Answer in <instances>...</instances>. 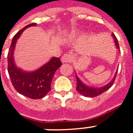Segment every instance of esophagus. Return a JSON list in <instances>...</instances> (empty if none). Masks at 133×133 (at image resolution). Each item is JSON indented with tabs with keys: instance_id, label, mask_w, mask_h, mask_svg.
Segmentation results:
<instances>
[{
	"instance_id": "34e87169",
	"label": "esophagus",
	"mask_w": 133,
	"mask_h": 133,
	"mask_svg": "<svg viewBox=\"0 0 133 133\" xmlns=\"http://www.w3.org/2000/svg\"><path fill=\"white\" fill-rule=\"evenodd\" d=\"M73 58H74V55L72 53H65L61 57V62L63 63H69L72 61Z\"/></svg>"
}]
</instances>
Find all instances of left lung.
Listing matches in <instances>:
<instances>
[{
	"label": "left lung",
	"mask_w": 133,
	"mask_h": 133,
	"mask_svg": "<svg viewBox=\"0 0 133 133\" xmlns=\"http://www.w3.org/2000/svg\"><path fill=\"white\" fill-rule=\"evenodd\" d=\"M112 35H113V38H114V41H115V45H116V47L117 48L119 49V44H118V42H117V37H115V35L112 33ZM117 74V71L115 73V76L113 77V78L112 79V81L110 82L109 83L107 84V85L104 86L102 87H100V88H94V87H88L87 85H85V84H83V83H82L81 81V80L77 77V76L76 75V81H77V86H76V90L78 93H80L81 94L84 96L86 97H96L98 96L99 95L102 94V93H104V91H106L107 90L109 89L111 87L112 85H113L114 82H115V79L116 78Z\"/></svg>",
	"instance_id": "8db88e82"
}]
</instances>
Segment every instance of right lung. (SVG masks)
Instances as JSON below:
<instances>
[{"label":"right lung","mask_w":133,"mask_h":133,"mask_svg":"<svg viewBox=\"0 0 133 133\" xmlns=\"http://www.w3.org/2000/svg\"><path fill=\"white\" fill-rule=\"evenodd\" d=\"M35 23H31L26 26L14 35L7 55V70L11 83L16 91L29 98L40 99L51 90L50 85L54 74L62 65L60 59L59 57H53L48 63L35 72H26L16 66L13 57L16 41L22 33L26 28L35 26Z\"/></svg>","instance_id":"add662e5"}]
</instances>
